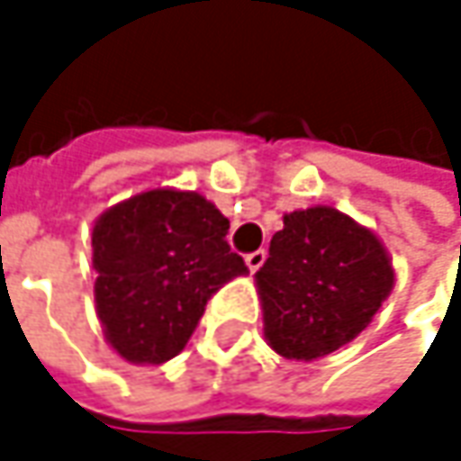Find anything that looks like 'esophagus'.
Wrapping results in <instances>:
<instances>
[{
  "label": "esophagus",
  "mask_w": 461,
  "mask_h": 461,
  "mask_svg": "<svg viewBox=\"0 0 461 461\" xmlns=\"http://www.w3.org/2000/svg\"><path fill=\"white\" fill-rule=\"evenodd\" d=\"M267 261V250H253V253H248L245 256V264H248V269L250 272H256V269H261V264Z\"/></svg>",
  "instance_id": "34e87169"
}]
</instances>
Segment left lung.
Segmentation results:
<instances>
[{"mask_svg": "<svg viewBox=\"0 0 461 461\" xmlns=\"http://www.w3.org/2000/svg\"><path fill=\"white\" fill-rule=\"evenodd\" d=\"M264 339L285 360H318L349 344L395 288L384 242L352 216L312 205L283 216L256 272Z\"/></svg>", "mask_w": 461, "mask_h": 461, "instance_id": "obj_1", "label": "left lung"}]
</instances>
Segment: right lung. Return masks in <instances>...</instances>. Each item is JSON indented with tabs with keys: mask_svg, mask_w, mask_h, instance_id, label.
<instances>
[{
	"mask_svg": "<svg viewBox=\"0 0 461 461\" xmlns=\"http://www.w3.org/2000/svg\"><path fill=\"white\" fill-rule=\"evenodd\" d=\"M227 231L230 219L211 200L173 186L139 192L95 219V312L125 363L176 357L208 299L248 272Z\"/></svg>",
	"mask_w": 461,
	"mask_h": 461,
	"instance_id": "1",
	"label": "right lung"
}]
</instances>
